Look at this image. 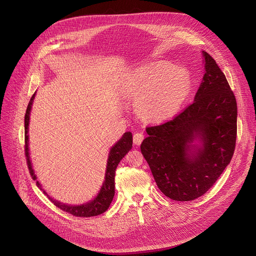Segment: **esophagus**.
Returning <instances> with one entry per match:
<instances>
[{
	"instance_id": "obj_1",
	"label": "esophagus",
	"mask_w": 256,
	"mask_h": 256,
	"mask_svg": "<svg viewBox=\"0 0 256 256\" xmlns=\"http://www.w3.org/2000/svg\"><path fill=\"white\" fill-rule=\"evenodd\" d=\"M143 139H144L143 132H136V134H134V139H132L134 144V145H140V144L142 143Z\"/></svg>"
}]
</instances>
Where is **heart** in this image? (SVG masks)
Here are the masks:
<instances>
[{"mask_svg": "<svg viewBox=\"0 0 256 256\" xmlns=\"http://www.w3.org/2000/svg\"><path fill=\"white\" fill-rule=\"evenodd\" d=\"M122 83L124 92L138 98L141 115L153 122L174 117L192 90L188 73L166 62H153L134 69Z\"/></svg>", "mask_w": 256, "mask_h": 256, "instance_id": "b5f03b06", "label": "heart"}]
</instances>
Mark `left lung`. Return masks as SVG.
I'll list each match as a JSON object with an SVG mask.
<instances>
[{
  "mask_svg": "<svg viewBox=\"0 0 256 256\" xmlns=\"http://www.w3.org/2000/svg\"><path fill=\"white\" fill-rule=\"evenodd\" d=\"M205 74L194 103L173 120L146 128L141 144L158 187L174 200L207 192L230 162L236 138V102L224 72L202 51Z\"/></svg>",
  "mask_w": 256,
  "mask_h": 256,
  "instance_id": "1",
  "label": "left lung"
}]
</instances>
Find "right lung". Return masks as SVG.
Instances as JSON below:
<instances>
[{
	"mask_svg": "<svg viewBox=\"0 0 256 256\" xmlns=\"http://www.w3.org/2000/svg\"><path fill=\"white\" fill-rule=\"evenodd\" d=\"M36 92L32 94L30 98V103L26 108V116H24V141H26V156L28 160V166L30 176L34 180H37V176L35 174V170L32 168V164L30 160V147H28V126H30V111L34 103V98H35ZM132 134L130 132H126L122 134V137L119 139L110 149L109 154H108V160H107V166H106V171H105V180L102 184L96 196L86 202L80 204V205H68L66 202H62L60 200H58L54 198L52 196H50L44 188H42L41 183L37 180V185L41 190L49 198V200L52 202L56 207L62 209L64 212L70 213L74 216H79V217H92V216H96L102 213H104L110 206V204L114 198L115 194V171L116 168L126 153L132 149Z\"/></svg>",
	"mask_w": 256,
	"mask_h": 256,
	"instance_id": "add662e5",
	"label": "right lung"
}]
</instances>
